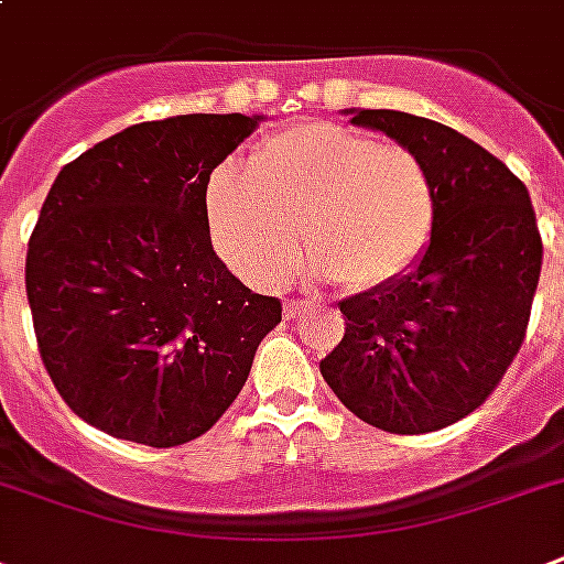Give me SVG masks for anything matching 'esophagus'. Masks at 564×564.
<instances>
[{
	"label": "esophagus",
	"instance_id": "1",
	"mask_svg": "<svg viewBox=\"0 0 564 564\" xmlns=\"http://www.w3.org/2000/svg\"><path fill=\"white\" fill-rule=\"evenodd\" d=\"M310 301H299V299H290L283 301V318H299L304 310H307Z\"/></svg>",
	"mask_w": 564,
	"mask_h": 564
}]
</instances>
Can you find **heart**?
<instances>
[{
	"instance_id": "heart-1",
	"label": "heart",
	"mask_w": 564,
	"mask_h": 564,
	"mask_svg": "<svg viewBox=\"0 0 564 564\" xmlns=\"http://www.w3.org/2000/svg\"><path fill=\"white\" fill-rule=\"evenodd\" d=\"M207 219L219 254L254 286L290 281L304 242L339 290L380 292L427 254L438 193L406 145L307 122L257 145L246 172H213Z\"/></svg>"
}]
</instances>
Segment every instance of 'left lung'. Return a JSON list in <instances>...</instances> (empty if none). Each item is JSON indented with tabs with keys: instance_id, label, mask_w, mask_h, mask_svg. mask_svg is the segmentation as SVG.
I'll return each instance as SVG.
<instances>
[{
	"instance_id": "obj_1",
	"label": "left lung",
	"mask_w": 564,
	"mask_h": 564,
	"mask_svg": "<svg viewBox=\"0 0 564 564\" xmlns=\"http://www.w3.org/2000/svg\"><path fill=\"white\" fill-rule=\"evenodd\" d=\"M427 163L438 219L403 281L339 304L345 336L322 377L348 410L386 433H433L480 406L524 343L542 237L530 193L482 145L401 110H348Z\"/></svg>"
}]
</instances>
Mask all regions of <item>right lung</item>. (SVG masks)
Segmentation results:
<instances>
[{"instance_id": "1", "label": "right lung", "mask_w": 564, "mask_h": 564, "mask_svg": "<svg viewBox=\"0 0 564 564\" xmlns=\"http://www.w3.org/2000/svg\"><path fill=\"white\" fill-rule=\"evenodd\" d=\"M263 117L140 122L57 172L25 254L34 334L66 406L137 445L175 447L246 386L281 301L213 251L210 172Z\"/></svg>"}]
</instances>
